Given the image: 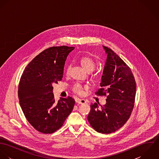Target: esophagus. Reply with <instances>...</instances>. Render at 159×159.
I'll return each instance as SVG.
<instances>
[{
  "label": "esophagus",
  "mask_w": 159,
  "mask_h": 159,
  "mask_svg": "<svg viewBox=\"0 0 159 159\" xmlns=\"http://www.w3.org/2000/svg\"><path fill=\"white\" fill-rule=\"evenodd\" d=\"M76 102L79 103V104H84V103H86V101L84 99H80V98H78L76 100Z\"/></svg>",
  "instance_id": "1"
}]
</instances>
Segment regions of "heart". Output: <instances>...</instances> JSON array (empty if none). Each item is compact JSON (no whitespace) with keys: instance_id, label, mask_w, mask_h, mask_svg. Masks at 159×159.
<instances>
[{"instance_id":"b5f03b06","label":"heart","mask_w":159,"mask_h":159,"mask_svg":"<svg viewBox=\"0 0 159 159\" xmlns=\"http://www.w3.org/2000/svg\"><path fill=\"white\" fill-rule=\"evenodd\" d=\"M80 62L83 68L89 73L92 71L96 67V64L94 60L92 57L88 56H84L81 57L80 59ZM71 65H68L67 66L66 71L67 75H68L71 70ZM73 90L75 92L78 94H82L83 92V87L80 84H76L73 86Z\"/></svg>"}]
</instances>
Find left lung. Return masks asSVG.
Segmentation results:
<instances>
[{
    "instance_id": "left-lung-1",
    "label": "left lung",
    "mask_w": 159,
    "mask_h": 159,
    "mask_svg": "<svg viewBox=\"0 0 159 159\" xmlns=\"http://www.w3.org/2000/svg\"><path fill=\"white\" fill-rule=\"evenodd\" d=\"M107 54L97 95H107V103L91 105L88 120L97 132L111 134L120 129L133 111L136 86L130 67L112 49L103 46ZM99 104V103H98Z\"/></svg>"
}]
</instances>
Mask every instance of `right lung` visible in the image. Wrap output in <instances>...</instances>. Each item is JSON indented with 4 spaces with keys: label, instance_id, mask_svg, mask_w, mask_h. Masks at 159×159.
Here are the masks:
<instances>
[{
    "label": "right lung",
    "instance_id": "obj_1",
    "mask_svg": "<svg viewBox=\"0 0 159 159\" xmlns=\"http://www.w3.org/2000/svg\"><path fill=\"white\" fill-rule=\"evenodd\" d=\"M74 47H51L37 55L24 70L18 86L23 113L37 131L52 134L59 130L73 110L70 97L56 102L52 84L61 81L65 62Z\"/></svg>",
    "mask_w": 159,
    "mask_h": 159
}]
</instances>
